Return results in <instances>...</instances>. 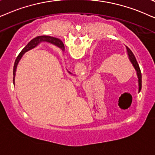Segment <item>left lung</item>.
I'll use <instances>...</instances> for the list:
<instances>
[{
	"mask_svg": "<svg viewBox=\"0 0 155 155\" xmlns=\"http://www.w3.org/2000/svg\"><path fill=\"white\" fill-rule=\"evenodd\" d=\"M60 45L62 47H64V44L62 43V42H61V41ZM126 48H127V53H128V56H129L130 60L132 64H133V67H135L136 71H137L138 79H139V80H138V81H139V91H140V90H141V88H142V74H141V71H140L139 64H138L137 61V60H136L135 55L133 54V53L132 52V51L128 48V47H126Z\"/></svg>",
	"mask_w": 155,
	"mask_h": 155,
	"instance_id": "8db88e82",
	"label": "left lung"
}]
</instances>
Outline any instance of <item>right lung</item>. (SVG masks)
<instances>
[{
  "label": "right lung",
  "mask_w": 155,
  "mask_h": 155,
  "mask_svg": "<svg viewBox=\"0 0 155 155\" xmlns=\"http://www.w3.org/2000/svg\"><path fill=\"white\" fill-rule=\"evenodd\" d=\"M40 42H50V43H52L54 45H58L59 47H60L62 48V49L64 50V46L63 47L61 46L60 44H61V40H59L58 38H53V37H50V36H45V35H43V36H38L37 37V38H34L33 40H32L30 41V42L28 43V45H26L25 47H24L23 49L21 51V52L19 54V55H18L17 59H15V64H14V67H13V84H14V81H15V71H16V68H17V65L18 62H19L20 59H21V57H22V55L24 54L27 51L30 50V49L34 48L35 47L37 46L39 43Z\"/></svg>",
  "instance_id": "right-lung-1"
}]
</instances>
